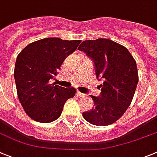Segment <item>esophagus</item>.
I'll list each match as a JSON object with an SVG mask.
<instances>
[{
  "instance_id": "34e87169",
  "label": "esophagus",
  "mask_w": 157,
  "mask_h": 157,
  "mask_svg": "<svg viewBox=\"0 0 157 157\" xmlns=\"http://www.w3.org/2000/svg\"><path fill=\"white\" fill-rule=\"evenodd\" d=\"M76 94H77L78 96H79V97H84V96H86L84 93H82L81 92H79V91H77V93H76Z\"/></svg>"
}]
</instances>
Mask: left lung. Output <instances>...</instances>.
Masks as SVG:
<instances>
[{
	"label": "left lung",
	"mask_w": 157,
	"mask_h": 157,
	"mask_svg": "<svg viewBox=\"0 0 157 157\" xmlns=\"http://www.w3.org/2000/svg\"><path fill=\"white\" fill-rule=\"evenodd\" d=\"M93 59L97 78L102 80L100 96H91L95 107L82 116L89 123L109 125L130 106L139 82L136 60L126 47L108 39L85 40L78 48Z\"/></svg>",
	"instance_id": "1"
}]
</instances>
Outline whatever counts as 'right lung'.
Wrapping results in <instances>:
<instances>
[{"instance_id": "1", "label": "right lung", "mask_w": 157, "mask_h": 157, "mask_svg": "<svg viewBox=\"0 0 157 157\" xmlns=\"http://www.w3.org/2000/svg\"><path fill=\"white\" fill-rule=\"evenodd\" d=\"M81 40L45 38L27 45L18 54L14 77L17 94L30 118L40 123L57 120L76 90L51 84L66 57L77 49Z\"/></svg>"}]
</instances>
